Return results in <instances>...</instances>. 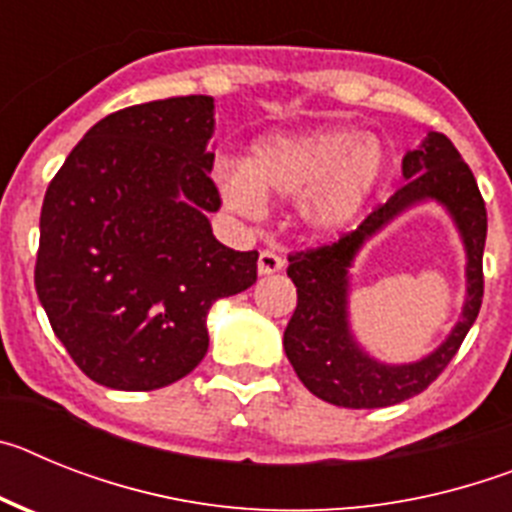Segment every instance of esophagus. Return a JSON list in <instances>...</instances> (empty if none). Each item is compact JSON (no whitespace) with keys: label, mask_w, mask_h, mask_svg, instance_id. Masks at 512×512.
<instances>
[{"label":"esophagus","mask_w":512,"mask_h":512,"mask_svg":"<svg viewBox=\"0 0 512 512\" xmlns=\"http://www.w3.org/2000/svg\"><path fill=\"white\" fill-rule=\"evenodd\" d=\"M284 266V256L277 251H261L259 253V274H274V271H279Z\"/></svg>","instance_id":"34e87169"}]
</instances>
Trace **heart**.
Listing matches in <instances>:
<instances>
[{"label": "heart", "mask_w": 512, "mask_h": 512, "mask_svg": "<svg viewBox=\"0 0 512 512\" xmlns=\"http://www.w3.org/2000/svg\"><path fill=\"white\" fill-rule=\"evenodd\" d=\"M382 176L377 140L351 128H315L256 140L246 166L217 169V184L241 215H259L264 197H297L302 223L333 233L361 215Z\"/></svg>", "instance_id": "1"}]
</instances>
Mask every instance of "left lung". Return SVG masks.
Instances as JSON below:
<instances>
[{
  "instance_id": "obj_1",
  "label": "left lung",
  "mask_w": 512,
  "mask_h": 512,
  "mask_svg": "<svg viewBox=\"0 0 512 512\" xmlns=\"http://www.w3.org/2000/svg\"><path fill=\"white\" fill-rule=\"evenodd\" d=\"M402 176L408 182L374 207L359 228L328 246L289 253L287 277L297 287V307L284 330V351L307 390L338 408H387L428 390L456 356L482 307L487 210L472 169L446 135L428 133L418 151L405 153ZM423 199L441 201L460 225L468 248V302L452 336L431 357L387 367L369 360L347 330V266L366 237Z\"/></svg>"
}]
</instances>
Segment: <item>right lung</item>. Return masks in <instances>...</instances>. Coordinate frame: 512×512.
Returning <instances> with one entry per match:
<instances>
[{
  "label": "right lung",
  "mask_w": 512,
  "mask_h": 512,
  "mask_svg": "<svg viewBox=\"0 0 512 512\" xmlns=\"http://www.w3.org/2000/svg\"><path fill=\"white\" fill-rule=\"evenodd\" d=\"M212 97L156 99L99 120L45 192L35 289L53 333L97 384L148 392L210 346L207 312L256 282L259 251L212 235Z\"/></svg>",
  "instance_id": "right-lung-1"
}]
</instances>
